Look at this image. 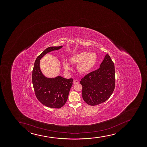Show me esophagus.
<instances>
[{"mask_svg": "<svg viewBox=\"0 0 147 147\" xmlns=\"http://www.w3.org/2000/svg\"><path fill=\"white\" fill-rule=\"evenodd\" d=\"M73 82H74V84H78L79 83V81L78 80H74Z\"/></svg>", "mask_w": 147, "mask_h": 147, "instance_id": "34e87169", "label": "esophagus"}]
</instances>
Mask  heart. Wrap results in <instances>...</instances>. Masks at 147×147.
<instances>
[{
    "instance_id": "b5f03b06",
    "label": "heart",
    "mask_w": 147,
    "mask_h": 147,
    "mask_svg": "<svg viewBox=\"0 0 147 147\" xmlns=\"http://www.w3.org/2000/svg\"><path fill=\"white\" fill-rule=\"evenodd\" d=\"M97 56L94 53H89L87 51H82L71 56L69 61L71 63L78 64V69L81 74L89 72L96 63ZM64 68L66 70L70 69L69 63L67 61L63 62Z\"/></svg>"
}]
</instances>
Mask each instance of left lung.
I'll use <instances>...</instances> for the list:
<instances>
[{
	"instance_id": "obj_1",
	"label": "left lung",
	"mask_w": 147,
	"mask_h": 147,
	"mask_svg": "<svg viewBox=\"0 0 147 147\" xmlns=\"http://www.w3.org/2000/svg\"><path fill=\"white\" fill-rule=\"evenodd\" d=\"M115 74L114 64L107 53L100 68L87 74L80 81L85 102L94 106L107 101L115 89Z\"/></svg>"
}]
</instances>
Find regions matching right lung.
<instances>
[{
  "label": "right lung",
  "instance_id": "1",
  "mask_svg": "<svg viewBox=\"0 0 147 147\" xmlns=\"http://www.w3.org/2000/svg\"><path fill=\"white\" fill-rule=\"evenodd\" d=\"M62 47H51L46 49L36 59L32 71V83L36 96L40 103L50 108H60L66 103L73 79H66L60 76L46 78L40 71V60L47 53Z\"/></svg>",
  "mask_w": 147,
  "mask_h": 147
}]
</instances>
